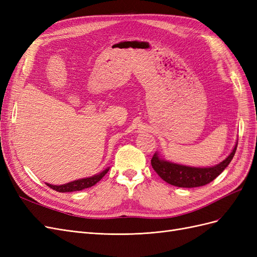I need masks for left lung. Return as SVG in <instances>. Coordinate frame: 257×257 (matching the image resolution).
<instances>
[{"instance_id":"1","label":"left lung","mask_w":257,"mask_h":257,"mask_svg":"<svg viewBox=\"0 0 257 257\" xmlns=\"http://www.w3.org/2000/svg\"><path fill=\"white\" fill-rule=\"evenodd\" d=\"M236 150L237 144L234 150L223 162L213 167L208 168H197L174 164V163L161 160L157 153L152 157L151 165L163 180L169 184L179 186V188H197V186H203L213 181L228 166L230 161L234 158Z\"/></svg>"}]
</instances>
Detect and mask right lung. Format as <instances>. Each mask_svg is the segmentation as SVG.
Returning <instances> with one entry per match:
<instances>
[{"label": "right lung", "mask_w": 257, "mask_h": 257, "mask_svg": "<svg viewBox=\"0 0 257 257\" xmlns=\"http://www.w3.org/2000/svg\"><path fill=\"white\" fill-rule=\"evenodd\" d=\"M109 168H107L105 170H103L102 173L95 175L93 177L90 178H84V179H79V180H75L73 182H69L66 184H62V185H52V184H48L49 188L56 190L57 192H62V193H65V192H74V191H81L83 189H88L91 188L94 184H96L98 181H100V179H102L106 174Z\"/></svg>", "instance_id": "right-lung-1"}]
</instances>
